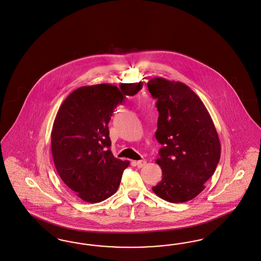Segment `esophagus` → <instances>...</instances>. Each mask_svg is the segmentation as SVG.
Returning a JSON list of instances; mask_svg holds the SVG:
<instances>
[{
	"label": "esophagus",
	"instance_id": "34e87169",
	"mask_svg": "<svg viewBox=\"0 0 261 261\" xmlns=\"http://www.w3.org/2000/svg\"><path fill=\"white\" fill-rule=\"evenodd\" d=\"M136 167L137 168H143L145 165H146V161H144V160H141V161H137L136 162Z\"/></svg>",
	"mask_w": 261,
	"mask_h": 261
}]
</instances>
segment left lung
I'll use <instances>...</instances> for the list:
<instances>
[{"label":"left lung","instance_id":"obj_1","mask_svg":"<svg viewBox=\"0 0 261 261\" xmlns=\"http://www.w3.org/2000/svg\"><path fill=\"white\" fill-rule=\"evenodd\" d=\"M147 87L157 99L155 136L163 145L156 160L163 178L152 190L170 203L190 201L204 190L220 159L216 126L203 101L185 84L156 77Z\"/></svg>","mask_w":261,"mask_h":261}]
</instances>
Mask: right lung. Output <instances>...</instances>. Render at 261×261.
Masks as SVG:
<instances>
[{"label": "right lung", "mask_w": 261, "mask_h": 261, "mask_svg": "<svg viewBox=\"0 0 261 261\" xmlns=\"http://www.w3.org/2000/svg\"><path fill=\"white\" fill-rule=\"evenodd\" d=\"M143 83L85 86L72 91L58 109L51 129V154L60 178L80 199L99 203L117 192L128 161L110 150L108 124L114 110Z\"/></svg>", "instance_id": "1"}]
</instances>
